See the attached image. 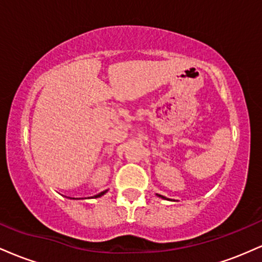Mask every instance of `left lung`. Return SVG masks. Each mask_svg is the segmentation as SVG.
<instances>
[{
	"label": "left lung",
	"instance_id": "obj_1",
	"mask_svg": "<svg viewBox=\"0 0 262 262\" xmlns=\"http://www.w3.org/2000/svg\"><path fill=\"white\" fill-rule=\"evenodd\" d=\"M156 196L160 197V198H162V200H169V198H166L165 196H161V194H158V193H156Z\"/></svg>",
	"mask_w": 262,
	"mask_h": 262
}]
</instances>
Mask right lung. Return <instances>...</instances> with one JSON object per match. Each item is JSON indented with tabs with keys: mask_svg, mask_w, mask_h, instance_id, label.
<instances>
[{
	"mask_svg": "<svg viewBox=\"0 0 262 262\" xmlns=\"http://www.w3.org/2000/svg\"><path fill=\"white\" fill-rule=\"evenodd\" d=\"M108 191V189H106V191H103V192H101V193H98V194H96V196H93V197H91V198H98V197H102L103 196L104 193H106V192Z\"/></svg>",
	"mask_w": 262,
	"mask_h": 262,
	"instance_id": "add662e5",
	"label": "right lung"
}]
</instances>
